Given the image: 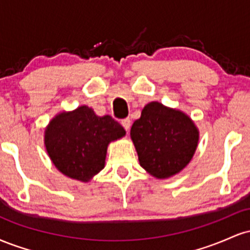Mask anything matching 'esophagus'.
Returning <instances> with one entry per match:
<instances>
[{
    "label": "esophagus",
    "mask_w": 250,
    "mask_h": 250,
    "mask_svg": "<svg viewBox=\"0 0 250 250\" xmlns=\"http://www.w3.org/2000/svg\"><path fill=\"white\" fill-rule=\"evenodd\" d=\"M130 123H131V120L129 119V117H125V119H123L121 121V125H123V128H125V130H128V129L130 128Z\"/></svg>",
    "instance_id": "34e87169"
}]
</instances>
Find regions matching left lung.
Returning a JSON list of instances; mask_svg holds the SVG:
<instances>
[{
  "label": "left lung",
  "instance_id": "8db88e82",
  "mask_svg": "<svg viewBox=\"0 0 250 250\" xmlns=\"http://www.w3.org/2000/svg\"><path fill=\"white\" fill-rule=\"evenodd\" d=\"M130 136L142 168L157 179L180 173L191 160L199 131L180 110L150 102L133 123Z\"/></svg>",
  "mask_w": 250,
  "mask_h": 250
}]
</instances>
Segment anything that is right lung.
<instances>
[{"label": "right lung", "instance_id": "add662e5", "mask_svg": "<svg viewBox=\"0 0 250 250\" xmlns=\"http://www.w3.org/2000/svg\"><path fill=\"white\" fill-rule=\"evenodd\" d=\"M125 134L111 116H96L87 105L61 113L45 129V148L55 167L87 182L104 167L108 143Z\"/></svg>", "mask_w": 250, "mask_h": 250}]
</instances>
